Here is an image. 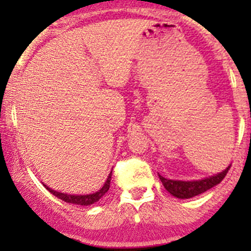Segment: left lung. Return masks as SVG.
Listing matches in <instances>:
<instances>
[{
  "label": "left lung",
  "instance_id": "8db88e82",
  "mask_svg": "<svg viewBox=\"0 0 251 251\" xmlns=\"http://www.w3.org/2000/svg\"><path fill=\"white\" fill-rule=\"evenodd\" d=\"M230 167H226V169L218 175L204 177L202 179H191V181H181V179H169L159 175V178L163 182L167 191H169L173 197L179 199H189L197 195L202 194L204 191L210 190L211 187L216 186L218 183L223 181L226 177Z\"/></svg>",
  "mask_w": 251,
  "mask_h": 251
}]
</instances>
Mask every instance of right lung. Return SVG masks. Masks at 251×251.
<instances>
[{"label": "right lung", "instance_id": "1", "mask_svg": "<svg viewBox=\"0 0 251 251\" xmlns=\"http://www.w3.org/2000/svg\"><path fill=\"white\" fill-rule=\"evenodd\" d=\"M110 178H112V172L108 176V178H106L105 183L102 185V187L100 190H98L96 193H92V194H86V195H76V194H66V193H61V191H56L53 190L52 187L47 186V190H49V193H52L54 197H57L61 201H64L66 203H73V204H78V206H90V204H94L96 203L100 198L104 197L106 191L109 190L110 186Z\"/></svg>", "mask_w": 251, "mask_h": 251}]
</instances>
